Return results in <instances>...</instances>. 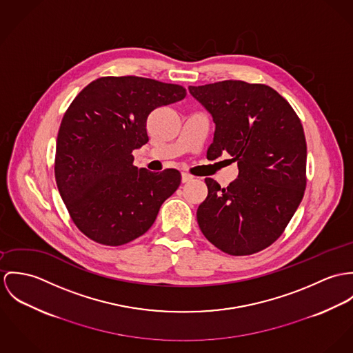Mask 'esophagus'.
<instances>
[{
    "mask_svg": "<svg viewBox=\"0 0 353 353\" xmlns=\"http://www.w3.org/2000/svg\"><path fill=\"white\" fill-rule=\"evenodd\" d=\"M194 180V177L191 176V174H188V173H181V181L183 183H190V181H192Z\"/></svg>",
    "mask_w": 353,
    "mask_h": 353,
    "instance_id": "obj_1",
    "label": "esophagus"
}]
</instances>
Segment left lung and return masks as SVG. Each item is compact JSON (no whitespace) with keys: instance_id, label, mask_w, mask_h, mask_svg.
I'll return each mask as SVG.
<instances>
[{"instance_id":"1","label":"left lung","mask_w":353,"mask_h":353,"mask_svg":"<svg viewBox=\"0 0 353 353\" xmlns=\"http://www.w3.org/2000/svg\"><path fill=\"white\" fill-rule=\"evenodd\" d=\"M212 115L207 158L229 153L238 177L228 188L205 179L196 216L204 236L232 256L257 253L281 235L306 190L307 148L301 119L264 83L228 79L190 86Z\"/></svg>"}]
</instances>
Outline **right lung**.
<instances>
[{
  "mask_svg": "<svg viewBox=\"0 0 353 353\" xmlns=\"http://www.w3.org/2000/svg\"><path fill=\"white\" fill-rule=\"evenodd\" d=\"M185 96L181 85L125 76L94 79L73 100L58 131L54 170L72 221L88 238L119 246L152 228L181 174L138 169L132 150L149 142L150 112Z\"/></svg>",
  "mask_w": 353,
  "mask_h": 353,
  "instance_id": "obj_1",
  "label": "right lung"
}]
</instances>
